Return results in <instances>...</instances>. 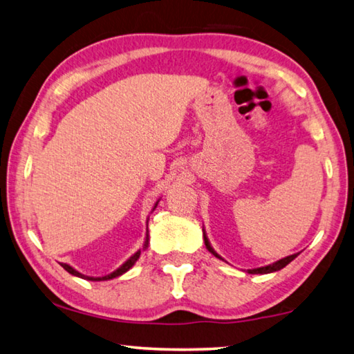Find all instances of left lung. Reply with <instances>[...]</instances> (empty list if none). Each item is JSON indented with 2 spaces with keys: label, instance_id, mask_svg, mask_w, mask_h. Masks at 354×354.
<instances>
[{
  "label": "left lung",
  "instance_id": "obj_1",
  "mask_svg": "<svg viewBox=\"0 0 354 354\" xmlns=\"http://www.w3.org/2000/svg\"><path fill=\"white\" fill-rule=\"evenodd\" d=\"M203 239H205V245H206V248L209 250V253H212L215 257H218V259H223V257H221L217 251H215L214 248H212V245H211V242H209V239H207V236H206V231H205V226H203ZM298 256V253L297 254H290V256H286V257H283V259H279V261H277V262H273V263H268V266H263V267H257V268H250L248 270V273H251V274H267V273H273V272H278V270H281V268H284L287 263H290L293 259H295V257Z\"/></svg>",
  "mask_w": 354,
  "mask_h": 354
}]
</instances>
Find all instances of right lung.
I'll return each mask as SVG.
<instances>
[{"label":"right lung","instance_id":"add662e5","mask_svg":"<svg viewBox=\"0 0 354 354\" xmlns=\"http://www.w3.org/2000/svg\"><path fill=\"white\" fill-rule=\"evenodd\" d=\"M159 201H160V198L154 203V206H153V209H151V212L154 211L156 207H158V205H159ZM148 220H149V217L147 218V236H145V242H143V245H142V248L140 250H137L136 253L129 257V259H127L124 261L122 266H120L117 270H113L112 273H109V274H104V277H87V274H84V273H81V272H77L76 268H73L71 266H68V263H61V266L65 268V270H67L70 274H73V277H77V278H82V279H87V281H107V279H113V278H117V277H122L123 273H127L131 267L134 266V263L137 262V259H139L140 257V254H142V251H145L147 248H148V243H149V236H148Z\"/></svg>","mask_w":354,"mask_h":354}]
</instances>
